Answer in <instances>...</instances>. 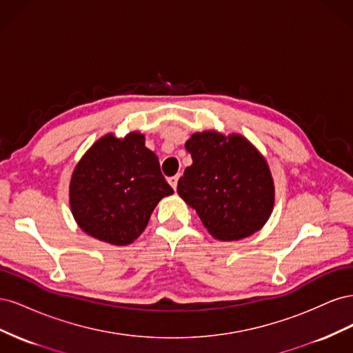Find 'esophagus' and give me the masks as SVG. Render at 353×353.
<instances>
[{
	"instance_id": "1",
	"label": "esophagus",
	"mask_w": 353,
	"mask_h": 353,
	"mask_svg": "<svg viewBox=\"0 0 353 353\" xmlns=\"http://www.w3.org/2000/svg\"><path fill=\"white\" fill-rule=\"evenodd\" d=\"M178 179H179V176H178V175H175V176H169V178H168V183L170 184V187H172L174 190H176Z\"/></svg>"
}]
</instances>
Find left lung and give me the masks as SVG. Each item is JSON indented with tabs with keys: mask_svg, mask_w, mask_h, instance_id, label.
<instances>
[{
	"mask_svg": "<svg viewBox=\"0 0 353 353\" xmlns=\"http://www.w3.org/2000/svg\"><path fill=\"white\" fill-rule=\"evenodd\" d=\"M193 165L178 181V194L196 209L203 225L219 240H240L259 231L274 206L268 163L241 135L215 131L185 143Z\"/></svg>",
	"mask_w": 353,
	"mask_h": 353,
	"instance_id": "8db88e82",
	"label": "left lung"
}]
</instances>
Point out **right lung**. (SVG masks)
Here are the masks:
<instances>
[{
  "label": "right lung",
  "mask_w": 353,
  "mask_h": 353,
  "mask_svg": "<svg viewBox=\"0 0 353 353\" xmlns=\"http://www.w3.org/2000/svg\"><path fill=\"white\" fill-rule=\"evenodd\" d=\"M144 135H105L85 153L70 181L74 221L88 236L114 245L132 243L159 200L172 194Z\"/></svg>",
  "instance_id": "1"
}]
</instances>
